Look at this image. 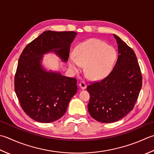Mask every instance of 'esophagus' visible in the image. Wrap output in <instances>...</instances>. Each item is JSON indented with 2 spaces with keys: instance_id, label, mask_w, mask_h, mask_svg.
Listing matches in <instances>:
<instances>
[{
  "instance_id": "1",
  "label": "esophagus",
  "mask_w": 154,
  "mask_h": 154,
  "mask_svg": "<svg viewBox=\"0 0 154 154\" xmlns=\"http://www.w3.org/2000/svg\"><path fill=\"white\" fill-rule=\"evenodd\" d=\"M79 87L82 89H85L86 88V87H87V84L85 83V81H81V82L79 83Z\"/></svg>"
}]
</instances>
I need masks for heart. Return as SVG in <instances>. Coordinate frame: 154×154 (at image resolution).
<instances>
[{
    "instance_id": "heart-1",
    "label": "heart",
    "mask_w": 154,
    "mask_h": 154,
    "mask_svg": "<svg viewBox=\"0 0 154 154\" xmlns=\"http://www.w3.org/2000/svg\"><path fill=\"white\" fill-rule=\"evenodd\" d=\"M117 58L115 48L97 38H90L77 45L75 56L70 57L69 67L75 72L85 66L87 77L99 80L109 75Z\"/></svg>"
}]
</instances>
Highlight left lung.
<instances>
[{"mask_svg":"<svg viewBox=\"0 0 154 154\" xmlns=\"http://www.w3.org/2000/svg\"><path fill=\"white\" fill-rule=\"evenodd\" d=\"M119 55L113 70L99 81L87 87L90 95L89 113L101 123L122 119L134 109L142 86V75L136 55L117 35Z\"/></svg>","mask_w":154,"mask_h":154,"instance_id":"left-lung-1","label":"left lung"}]
</instances>
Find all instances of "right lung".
Here are the masks:
<instances>
[{
  "instance_id": "1",
  "label": "right lung",
  "mask_w": 154,
  "mask_h": 154,
  "mask_svg": "<svg viewBox=\"0 0 154 154\" xmlns=\"http://www.w3.org/2000/svg\"><path fill=\"white\" fill-rule=\"evenodd\" d=\"M76 35L74 31H45L21 53L14 75V91L24 112L35 121L51 123L61 118L77 91L75 78L46 71L41 64L43 54L52 51L67 61Z\"/></svg>"
}]
</instances>
